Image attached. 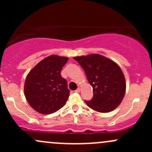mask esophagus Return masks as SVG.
<instances>
[{
  "label": "esophagus",
  "instance_id": "obj_1",
  "mask_svg": "<svg viewBox=\"0 0 152 152\" xmlns=\"http://www.w3.org/2000/svg\"><path fill=\"white\" fill-rule=\"evenodd\" d=\"M75 92H76V93H79V92H80V88H77L75 90Z\"/></svg>",
  "mask_w": 152,
  "mask_h": 152
}]
</instances>
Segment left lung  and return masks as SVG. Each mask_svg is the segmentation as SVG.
Masks as SVG:
<instances>
[{
	"label": "left lung",
	"instance_id": "8db88e82",
	"mask_svg": "<svg viewBox=\"0 0 152 152\" xmlns=\"http://www.w3.org/2000/svg\"><path fill=\"white\" fill-rule=\"evenodd\" d=\"M85 72L93 87V97L85 101L89 107L99 113H110L124 99L126 82L121 69L115 62L100 54L73 57Z\"/></svg>",
	"mask_w": 152,
	"mask_h": 152
}]
</instances>
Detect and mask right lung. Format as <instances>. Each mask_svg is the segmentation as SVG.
<instances>
[{"mask_svg":"<svg viewBox=\"0 0 152 152\" xmlns=\"http://www.w3.org/2000/svg\"><path fill=\"white\" fill-rule=\"evenodd\" d=\"M67 57L51 55L30 70L26 79L24 93L31 107L44 115L51 114L66 103L70 90L61 70Z\"/></svg>","mask_w":152,"mask_h":152,"instance_id":"right-lung-1","label":"right lung"}]
</instances>
